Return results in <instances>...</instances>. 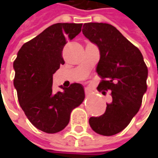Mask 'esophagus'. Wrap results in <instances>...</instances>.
<instances>
[{
	"instance_id": "1",
	"label": "esophagus",
	"mask_w": 158,
	"mask_h": 158,
	"mask_svg": "<svg viewBox=\"0 0 158 158\" xmlns=\"http://www.w3.org/2000/svg\"><path fill=\"white\" fill-rule=\"evenodd\" d=\"M90 91H91V90H90V89H89L88 87H86L85 89V95H89V93H90Z\"/></svg>"
}]
</instances>
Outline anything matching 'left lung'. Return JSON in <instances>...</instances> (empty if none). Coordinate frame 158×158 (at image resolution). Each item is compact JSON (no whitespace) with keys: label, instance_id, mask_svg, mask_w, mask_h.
Listing matches in <instances>:
<instances>
[{"label":"left lung","instance_id":"left-lung-1","mask_svg":"<svg viewBox=\"0 0 158 158\" xmlns=\"http://www.w3.org/2000/svg\"><path fill=\"white\" fill-rule=\"evenodd\" d=\"M82 32L99 49L96 71L103 80L97 89L112 90V102L106 103V112L89 118V123L99 135H113L125 129L138 113L147 89L148 69L140 51L114 26L88 23Z\"/></svg>","mask_w":158,"mask_h":158}]
</instances>
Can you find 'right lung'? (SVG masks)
Returning a JSON list of instances; mask_svg holds the SVG:
<instances>
[{
    "label": "right lung",
    "instance_id": "1",
    "mask_svg": "<svg viewBox=\"0 0 158 158\" xmlns=\"http://www.w3.org/2000/svg\"><path fill=\"white\" fill-rule=\"evenodd\" d=\"M82 23H59L45 29L18 52L13 62L14 87L20 106L30 123L43 132L54 134L68 125L70 113L85 99L81 84H72L53 93L52 76L64 64L67 40L81 32Z\"/></svg>",
    "mask_w": 158,
    "mask_h": 158
}]
</instances>
